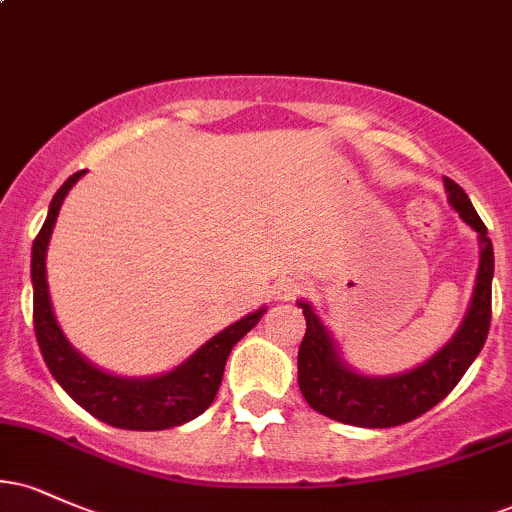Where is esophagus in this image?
Here are the masks:
<instances>
[{"label":"esophagus","mask_w":512,"mask_h":512,"mask_svg":"<svg viewBox=\"0 0 512 512\" xmlns=\"http://www.w3.org/2000/svg\"><path fill=\"white\" fill-rule=\"evenodd\" d=\"M301 291H305V281L301 276H284L274 284V298H279V301H293Z\"/></svg>","instance_id":"34e87169"}]
</instances>
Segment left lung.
<instances>
[{"label": "left lung", "mask_w": 512, "mask_h": 512, "mask_svg": "<svg viewBox=\"0 0 512 512\" xmlns=\"http://www.w3.org/2000/svg\"><path fill=\"white\" fill-rule=\"evenodd\" d=\"M443 185L448 204L479 240L477 284L460 327L419 366L392 375H368L346 361L313 305L296 301L305 315V337L298 349V387L317 414L361 428L407 424L448 397L479 356L491 325L493 245L462 187L450 178H443Z\"/></svg>", "instance_id": "1"}]
</instances>
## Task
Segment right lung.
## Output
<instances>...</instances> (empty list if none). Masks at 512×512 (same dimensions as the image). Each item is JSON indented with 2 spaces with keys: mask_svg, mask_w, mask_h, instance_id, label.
<instances>
[{
  "mask_svg": "<svg viewBox=\"0 0 512 512\" xmlns=\"http://www.w3.org/2000/svg\"><path fill=\"white\" fill-rule=\"evenodd\" d=\"M84 175L86 170H79L72 178L64 180V185L52 197L38 238L33 240V325L40 351H43L52 378L62 385V390L103 424L127 428V431H166V428L187 424L214 402L228 354L262 320L267 305L223 327L221 332H216L199 346L195 354H190L166 373L134 378V375L110 373V370L98 368L96 363L88 361L84 354L74 349L57 322L50 301L48 269H45L48 245L64 197Z\"/></svg>",
  "mask_w": 512,
  "mask_h": 512,
  "instance_id": "right-lung-1",
  "label": "right lung"
}]
</instances>
